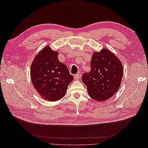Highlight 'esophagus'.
I'll list each match as a JSON object with an SVG mask.
<instances>
[{
	"instance_id": "34e87169",
	"label": "esophagus",
	"mask_w": 148,
	"mask_h": 148,
	"mask_svg": "<svg viewBox=\"0 0 148 148\" xmlns=\"http://www.w3.org/2000/svg\"><path fill=\"white\" fill-rule=\"evenodd\" d=\"M80 78H81V75H80L79 73H78V74H76L75 75V78L76 79H79Z\"/></svg>"
}]
</instances>
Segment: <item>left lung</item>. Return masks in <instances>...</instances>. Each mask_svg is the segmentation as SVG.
<instances>
[{"instance_id": "8db88e82", "label": "left lung", "mask_w": 148, "mask_h": 148, "mask_svg": "<svg viewBox=\"0 0 148 148\" xmlns=\"http://www.w3.org/2000/svg\"><path fill=\"white\" fill-rule=\"evenodd\" d=\"M123 77L122 62L107 49L93 53L91 70L82 76L88 95L94 100L101 102L110 99L118 91Z\"/></svg>"}]
</instances>
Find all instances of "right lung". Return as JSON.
Segmentation results:
<instances>
[{"label":"right lung","instance_id":"1","mask_svg":"<svg viewBox=\"0 0 148 148\" xmlns=\"http://www.w3.org/2000/svg\"><path fill=\"white\" fill-rule=\"evenodd\" d=\"M58 53L47 46L36 56L31 65L33 86L40 96L49 101L62 99L73 80L67 66L58 59Z\"/></svg>","mask_w":148,"mask_h":148}]
</instances>
